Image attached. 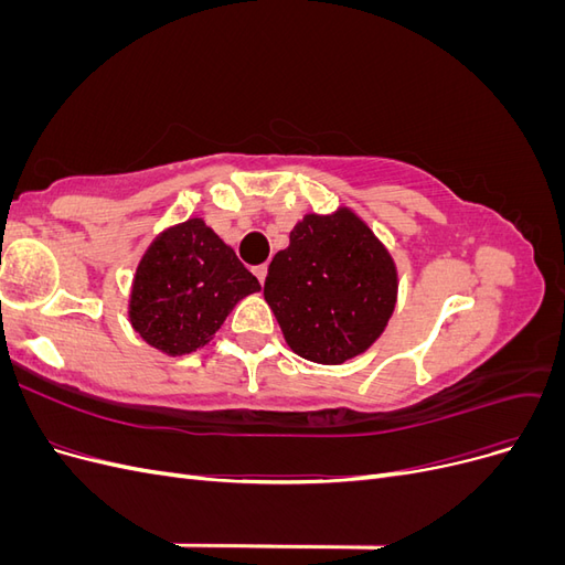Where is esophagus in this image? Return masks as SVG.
<instances>
[{"mask_svg":"<svg viewBox=\"0 0 565 565\" xmlns=\"http://www.w3.org/2000/svg\"><path fill=\"white\" fill-rule=\"evenodd\" d=\"M254 276L259 278V282L264 285V280H266V276H268V266H266V264H262V266H254Z\"/></svg>","mask_w":565,"mask_h":565,"instance_id":"obj_1","label":"esophagus"}]
</instances>
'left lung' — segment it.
I'll use <instances>...</instances> for the list:
<instances>
[{"label":"left lung","mask_w":565,"mask_h":565,"mask_svg":"<svg viewBox=\"0 0 565 565\" xmlns=\"http://www.w3.org/2000/svg\"><path fill=\"white\" fill-rule=\"evenodd\" d=\"M264 297L297 355L341 365L365 353L396 309L388 249L349 207L306 214L268 266Z\"/></svg>","instance_id":"1"}]
</instances>
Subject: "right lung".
I'll return each mask as SVG.
<instances>
[{"label": "right lung", "instance_id": "obj_1", "mask_svg": "<svg viewBox=\"0 0 565 565\" xmlns=\"http://www.w3.org/2000/svg\"><path fill=\"white\" fill-rule=\"evenodd\" d=\"M262 285L233 247L188 218L162 231L136 266L129 297L131 328L167 355L207 347L233 306Z\"/></svg>", "mask_w": 565, "mask_h": 565}]
</instances>
